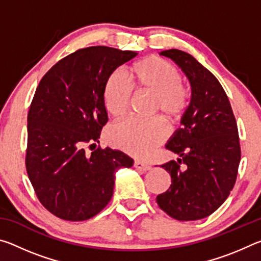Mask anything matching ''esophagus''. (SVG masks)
<instances>
[{
	"label": "esophagus",
	"mask_w": 261,
	"mask_h": 261,
	"mask_svg": "<svg viewBox=\"0 0 261 261\" xmlns=\"http://www.w3.org/2000/svg\"><path fill=\"white\" fill-rule=\"evenodd\" d=\"M134 166H135V168H137V169H140L144 171L151 169V166L147 165V163H145V162H141V161H135Z\"/></svg>",
	"instance_id": "obj_1"
}]
</instances>
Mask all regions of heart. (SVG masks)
Wrapping results in <instances>:
<instances>
[{"instance_id": "1", "label": "heart", "mask_w": 261, "mask_h": 261, "mask_svg": "<svg viewBox=\"0 0 261 261\" xmlns=\"http://www.w3.org/2000/svg\"><path fill=\"white\" fill-rule=\"evenodd\" d=\"M129 84L117 73H110L102 88L105 109L114 118H123L131 102V89L137 93H147L155 98L154 112L168 121L179 122L189 107L188 91L177 69L158 56H147L132 63L126 69ZM168 129L160 120L143 122L127 120L114 125L108 131L109 143L136 158H146L161 145Z\"/></svg>"}]
</instances>
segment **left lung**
Here are the masks:
<instances>
[{
    "mask_svg": "<svg viewBox=\"0 0 261 261\" xmlns=\"http://www.w3.org/2000/svg\"><path fill=\"white\" fill-rule=\"evenodd\" d=\"M160 55L173 60L188 77L191 100L182 127L166 144L179 158L161 166L170 174L171 184L156 202L178 221L200 220L214 213L235 185L241 161L236 120L220 82L192 55L178 49Z\"/></svg>",
    "mask_w": 261,
    "mask_h": 261,
    "instance_id": "8db88e82",
    "label": "left lung"
}]
</instances>
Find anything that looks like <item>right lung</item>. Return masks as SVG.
<instances>
[{"label":"right lung","instance_id":"add662e5","mask_svg":"<svg viewBox=\"0 0 261 261\" xmlns=\"http://www.w3.org/2000/svg\"><path fill=\"white\" fill-rule=\"evenodd\" d=\"M138 55L106 46L79 49L57 62L39 83L28 115L26 170L38 199L60 219L84 221L113 197L115 173L134 160L99 143L108 122L106 79Z\"/></svg>","mask_w":261,"mask_h":261}]
</instances>
